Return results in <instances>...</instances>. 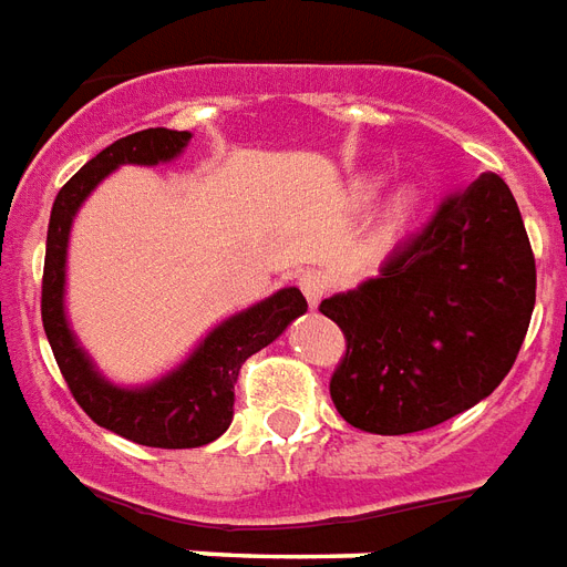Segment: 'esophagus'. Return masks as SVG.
Returning a JSON list of instances; mask_svg holds the SVG:
<instances>
[{
	"instance_id": "obj_1",
	"label": "esophagus",
	"mask_w": 567,
	"mask_h": 567,
	"mask_svg": "<svg viewBox=\"0 0 567 567\" xmlns=\"http://www.w3.org/2000/svg\"><path fill=\"white\" fill-rule=\"evenodd\" d=\"M297 285H300V291H303L312 309H318V303L324 300L327 288H330V282H327V276L321 270H303Z\"/></svg>"
}]
</instances>
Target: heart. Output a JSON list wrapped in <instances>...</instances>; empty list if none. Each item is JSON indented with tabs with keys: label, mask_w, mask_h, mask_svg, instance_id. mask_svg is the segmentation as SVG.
<instances>
[{
	"label": "heart",
	"mask_w": 567,
	"mask_h": 567,
	"mask_svg": "<svg viewBox=\"0 0 567 567\" xmlns=\"http://www.w3.org/2000/svg\"><path fill=\"white\" fill-rule=\"evenodd\" d=\"M375 192H379V177H363L354 183V198L358 200H369ZM417 209H421V192L414 186L396 188V192L390 195L388 204H384V209H381V237H384V240L400 237L402 230L409 228V221L417 216Z\"/></svg>",
	"instance_id": "b5f03b06"
}]
</instances>
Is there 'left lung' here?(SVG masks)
Masks as SVG:
<instances>
[{
    "label": "left lung",
    "instance_id": "8db88e82",
    "mask_svg": "<svg viewBox=\"0 0 567 567\" xmlns=\"http://www.w3.org/2000/svg\"><path fill=\"white\" fill-rule=\"evenodd\" d=\"M535 309V255L511 188L481 174L379 276L321 303L346 333L337 412L375 435L421 433L502 384Z\"/></svg>",
    "mask_w": 567,
    "mask_h": 567
}]
</instances>
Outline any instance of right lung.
<instances>
[{
  "mask_svg": "<svg viewBox=\"0 0 567 567\" xmlns=\"http://www.w3.org/2000/svg\"><path fill=\"white\" fill-rule=\"evenodd\" d=\"M192 141V132L146 128L113 141L107 150L90 158L60 188L48 225L44 285H41V321L69 381L71 396L92 421L146 447H200L216 442L234 421V384L240 367L285 333V327L306 312L300 288H279L261 303L219 321L192 348L183 363L167 369L150 384H113L92 363L90 351L78 342L65 316V267H69L71 225L83 200L107 174L123 165H165L174 162Z\"/></svg>",
  "mask_w": 567,
  "mask_h": 567,
  "instance_id": "1",
  "label": "right lung"
}]
</instances>
